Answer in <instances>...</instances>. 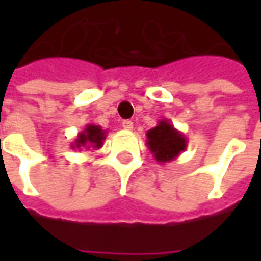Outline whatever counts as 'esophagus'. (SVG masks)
<instances>
[{
    "instance_id": "obj_1",
    "label": "esophagus",
    "mask_w": 261,
    "mask_h": 261,
    "mask_svg": "<svg viewBox=\"0 0 261 261\" xmlns=\"http://www.w3.org/2000/svg\"><path fill=\"white\" fill-rule=\"evenodd\" d=\"M121 127H123L124 130L131 131L133 128H134V124H133V121H131V120H124V121L121 123Z\"/></svg>"
}]
</instances>
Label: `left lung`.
<instances>
[{"mask_svg": "<svg viewBox=\"0 0 261 261\" xmlns=\"http://www.w3.org/2000/svg\"><path fill=\"white\" fill-rule=\"evenodd\" d=\"M147 147L159 164L176 159L187 147V138L168 120H159L156 127L147 131Z\"/></svg>", "mask_w": 261, "mask_h": 261, "instance_id": "obj_1", "label": "left lung"}]
</instances>
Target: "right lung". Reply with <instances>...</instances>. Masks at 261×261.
<instances>
[{"label":"right lung","instance_id":"obj_1","mask_svg":"<svg viewBox=\"0 0 261 261\" xmlns=\"http://www.w3.org/2000/svg\"><path fill=\"white\" fill-rule=\"evenodd\" d=\"M106 130H102L100 125L95 124H86L85 128L78 133V136L74 140V142H71V148L72 149H78L82 151L85 149H99L103 145V141L106 138Z\"/></svg>","mask_w":261,"mask_h":261}]
</instances>
